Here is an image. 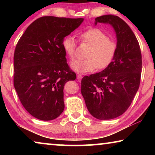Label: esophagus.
<instances>
[{"instance_id":"1","label":"esophagus","mask_w":155,"mask_h":155,"mask_svg":"<svg viewBox=\"0 0 155 155\" xmlns=\"http://www.w3.org/2000/svg\"><path fill=\"white\" fill-rule=\"evenodd\" d=\"M81 79H82V75L79 74H77V80H78V82H81Z\"/></svg>"}]
</instances>
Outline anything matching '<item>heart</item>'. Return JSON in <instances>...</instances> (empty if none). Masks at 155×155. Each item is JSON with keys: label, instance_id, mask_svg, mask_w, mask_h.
<instances>
[{"label": "heart", "instance_id": "b5f03b06", "mask_svg": "<svg viewBox=\"0 0 155 155\" xmlns=\"http://www.w3.org/2000/svg\"><path fill=\"white\" fill-rule=\"evenodd\" d=\"M80 40L90 44L86 59H77L71 63L72 69L77 73L93 72L97 68L104 69L112 62L117 51V44L108 38L107 34L98 28H91L78 34ZM63 48L70 59L76 56L77 41L74 36L68 35L63 40Z\"/></svg>", "mask_w": 155, "mask_h": 155}]
</instances>
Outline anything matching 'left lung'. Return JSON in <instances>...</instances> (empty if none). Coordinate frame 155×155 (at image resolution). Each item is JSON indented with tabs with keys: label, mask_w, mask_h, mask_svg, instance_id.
<instances>
[{
	"label": "left lung",
	"mask_w": 155,
	"mask_h": 155,
	"mask_svg": "<svg viewBox=\"0 0 155 155\" xmlns=\"http://www.w3.org/2000/svg\"><path fill=\"white\" fill-rule=\"evenodd\" d=\"M109 24L117 38L112 62L101 72L85 76L81 94L90 114L99 120H111L124 114L140 87L141 53L135 34L124 20L114 15L97 17V23Z\"/></svg>",
	"instance_id": "1"
}]
</instances>
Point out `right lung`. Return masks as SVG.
Here are the masks:
<instances>
[{"mask_svg":"<svg viewBox=\"0 0 155 155\" xmlns=\"http://www.w3.org/2000/svg\"><path fill=\"white\" fill-rule=\"evenodd\" d=\"M83 18L41 17L28 26L15 46L14 85L21 103L35 118L48 121L64 109V87L76 74L67 64L62 41Z\"/></svg>","mask_w":155,"mask_h":155,"instance_id":"1","label":"right lung"}]
</instances>
